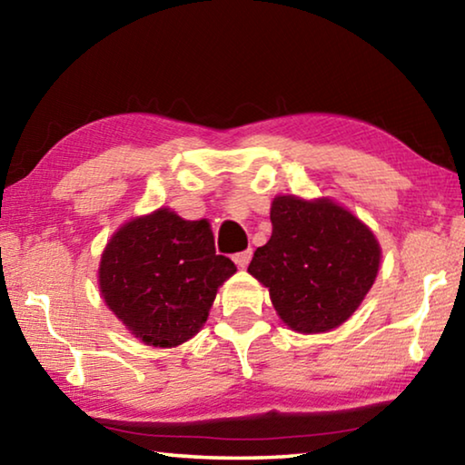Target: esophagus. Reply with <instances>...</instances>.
<instances>
[{"mask_svg":"<svg viewBox=\"0 0 465 465\" xmlns=\"http://www.w3.org/2000/svg\"><path fill=\"white\" fill-rule=\"evenodd\" d=\"M250 261H252V250H243V252H238V254H233V262L238 264L240 269H246Z\"/></svg>","mask_w":465,"mask_h":465,"instance_id":"34e87169","label":"esophagus"}]
</instances>
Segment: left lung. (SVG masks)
Here are the masks:
<instances>
[{"mask_svg": "<svg viewBox=\"0 0 465 465\" xmlns=\"http://www.w3.org/2000/svg\"><path fill=\"white\" fill-rule=\"evenodd\" d=\"M272 235L256 248L248 272L269 287L291 330L328 332L349 320L371 289L381 248L373 232L330 199L277 196Z\"/></svg>", "mask_w": 465, "mask_h": 465, "instance_id": "left-lung-1", "label": "left lung"}]
</instances>
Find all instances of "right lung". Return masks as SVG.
Returning <instances> with one entry per match:
<instances>
[{
	"label": "right lung",
	"mask_w": 465,
	"mask_h": 465,
	"mask_svg": "<svg viewBox=\"0 0 465 465\" xmlns=\"http://www.w3.org/2000/svg\"><path fill=\"white\" fill-rule=\"evenodd\" d=\"M235 272L215 254L209 223L157 209L124 223L102 252L98 281L114 316L145 344L178 346L207 322L217 289Z\"/></svg>",
	"instance_id": "add662e5"
}]
</instances>
